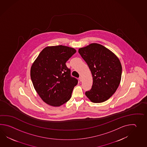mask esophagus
Masks as SVG:
<instances>
[{
    "instance_id": "obj_1",
    "label": "esophagus",
    "mask_w": 147,
    "mask_h": 147,
    "mask_svg": "<svg viewBox=\"0 0 147 147\" xmlns=\"http://www.w3.org/2000/svg\"><path fill=\"white\" fill-rule=\"evenodd\" d=\"M79 80H80V81H82V77H80L79 78Z\"/></svg>"
}]
</instances>
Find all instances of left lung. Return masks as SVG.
<instances>
[{
    "mask_svg": "<svg viewBox=\"0 0 147 147\" xmlns=\"http://www.w3.org/2000/svg\"><path fill=\"white\" fill-rule=\"evenodd\" d=\"M87 63L93 78L90 90L85 94L91 102L101 103L109 99L119 87L122 66L115 53L100 44L92 43L78 50Z\"/></svg>",
    "mask_w": 147,
    "mask_h": 147,
    "instance_id": "1",
    "label": "left lung"
}]
</instances>
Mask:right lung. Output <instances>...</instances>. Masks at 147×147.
<instances>
[{
	"label": "right lung",
	"mask_w": 147,
	"mask_h": 147,
	"mask_svg": "<svg viewBox=\"0 0 147 147\" xmlns=\"http://www.w3.org/2000/svg\"><path fill=\"white\" fill-rule=\"evenodd\" d=\"M76 50L63 45L45 47L32 63L30 77L34 89L45 103L59 107L71 97L78 84L66 63Z\"/></svg>",
	"instance_id": "1"
}]
</instances>
